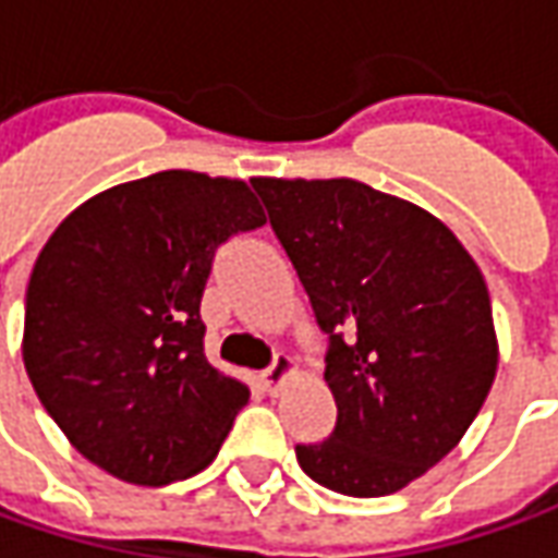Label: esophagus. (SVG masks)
I'll use <instances>...</instances> for the list:
<instances>
[{
  "label": "esophagus",
  "mask_w": 558,
  "mask_h": 558,
  "mask_svg": "<svg viewBox=\"0 0 558 558\" xmlns=\"http://www.w3.org/2000/svg\"><path fill=\"white\" fill-rule=\"evenodd\" d=\"M296 371V364H293V357L287 355H275V361L262 371V386L268 389V392H278V386L287 379V376Z\"/></svg>",
  "instance_id": "34e87169"
}]
</instances>
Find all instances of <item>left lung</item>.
Returning a JSON list of instances; mask_svg holds the SVG:
<instances>
[{"label": "left lung", "instance_id": "8db88e82", "mask_svg": "<svg viewBox=\"0 0 558 558\" xmlns=\"http://www.w3.org/2000/svg\"><path fill=\"white\" fill-rule=\"evenodd\" d=\"M327 333L337 426L296 445L308 478L383 497L472 426L497 374L490 296L448 225L355 179H253Z\"/></svg>", "mask_w": 558, "mask_h": 558}]
</instances>
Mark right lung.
<instances>
[{"label":"right lung","mask_w":558,"mask_h":558,"mask_svg":"<svg viewBox=\"0 0 558 558\" xmlns=\"http://www.w3.org/2000/svg\"><path fill=\"white\" fill-rule=\"evenodd\" d=\"M262 225L243 182L169 169L101 191L43 246L24 367L95 466L160 488L216 460L250 389L203 355L201 299L216 250Z\"/></svg>","instance_id":"right-lung-1"}]
</instances>
